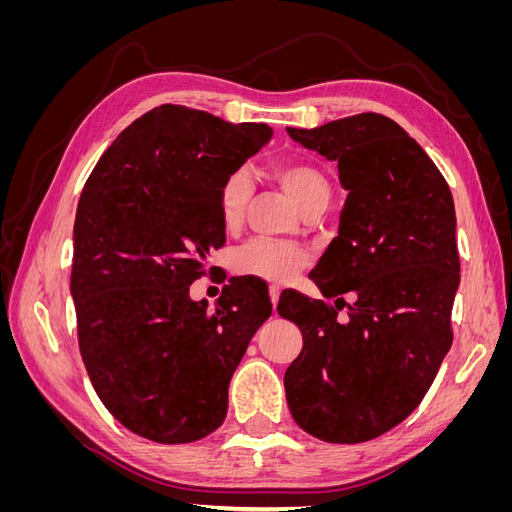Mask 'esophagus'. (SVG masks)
Here are the masks:
<instances>
[{"instance_id":"34e87169","label":"esophagus","mask_w":512,"mask_h":512,"mask_svg":"<svg viewBox=\"0 0 512 512\" xmlns=\"http://www.w3.org/2000/svg\"><path fill=\"white\" fill-rule=\"evenodd\" d=\"M280 286H271L269 288V297H271V303H273V309L277 307V301H280Z\"/></svg>"}]
</instances>
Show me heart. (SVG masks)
I'll use <instances>...</instances> for the list:
<instances>
[{"instance_id":"heart-1","label":"heart","mask_w":512,"mask_h":512,"mask_svg":"<svg viewBox=\"0 0 512 512\" xmlns=\"http://www.w3.org/2000/svg\"><path fill=\"white\" fill-rule=\"evenodd\" d=\"M271 175L284 185L301 211L329 203L331 185L320 170L303 162H284L271 168ZM252 196V177L247 170H232L218 192V215L226 230H237L243 224ZM309 265V254L299 245L254 239L239 247L232 267L239 275L256 277L273 284H284Z\"/></svg>"}]
</instances>
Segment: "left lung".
I'll use <instances>...</instances> for the list:
<instances>
[{
  "label": "left lung",
  "mask_w": 512,
  "mask_h": 512,
  "mask_svg": "<svg viewBox=\"0 0 512 512\" xmlns=\"http://www.w3.org/2000/svg\"><path fill=\"white\" fill-rule=\"evenodd\" d=\"M286 132L337 162L348 192L337 237L309 273L335 307L299 292H282L277 303L303 333L284 376L288 408L318 440L367 442L414 412L451 350L459 288L453 196L423 147L384 115ZM350 291L354 304L343 301ZM344 304L342 325L336 309Z\"/></svg>",
  "instance_id": "1"
}]
</instances>
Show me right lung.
Masks as SVG:
<instances>
[{
	"label": "right lung",
	"instance_id": "1",
	"mask_svg": "<svg viewBox=\"0 0 512 512\" xmlns=\"http://www.w3.org/2000/svg\"><path fill=\"white\" fill-rule=\"evenodd\" d=\"M273 136L162 104L136 119L89 175L74 220L70 294L91 384L117 421L160 444L218 429L228 384L271 299L232 282L215 312L192 301L207 256L226 241L224 179Z\"/></svg>",
	"mask_w": 512,
	"mask_h": 512
}]
</instances>
